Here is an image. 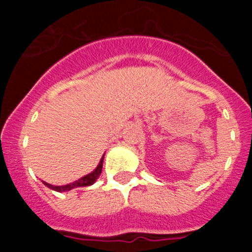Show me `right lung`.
Here are the masks:
<instances>
[{
    "mask_svg": "<svg viewBox=\"0 0 252 252\" xmlns=\"http://www.w3.org/2000/svg\"><path fill=\"white\" fill-rule=\"evenodd\" d=\"M103 158L104 155L102 157L101 161H99L98 166L95 168L94 171H92L91 174H87L84 175L83 178H81V179L75 180L74 183H70V184H66V186H51V184L49 183H45L44 182V184H45L46 187H49L50 189H53V190H57V192H66V190H70V189L73 188H78V187H88V186H92L93 183H94L95 180H97V178L99 177V174L102 173V165H103Z\"/></svg>",
    "mask_w": 252,
    "mask_h": 252,
    "instance_id": "obj_1",
    "label": "right lung"
}]
</instances>
